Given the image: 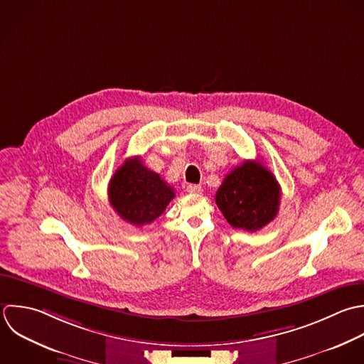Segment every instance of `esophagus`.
Returning a JSON list of instances; mask_svg holds the SVG:
<instances>
[{"label": "esophagus", "instance_id": "obj_1", "mask_svg": "<svg viewBox=\"0 0 364 364\" xmlns=\"http://www.w3.org/2000/svg\"><path fill=\"white\" fill-rule=\"evenodd\" d=\"M187 193H190V194H201L203 193V187L197 186V184H188L187 186Z\"/></svg>", "mask_w": 364, "mask_h": 364}]
</instances>
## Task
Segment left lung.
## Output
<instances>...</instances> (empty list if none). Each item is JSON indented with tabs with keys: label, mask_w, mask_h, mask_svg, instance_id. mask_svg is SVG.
Masks as SVG:
<instances>
[{
	"label": "left lung",
	"mask_w": 364,
	"mask_h": 364,
	"mask_svg": "<svg viewBox=\"0 0 364 364\" xmlns=\"http://www.w3.org/2000/svg\"><path fill=\"white\" fill-rule=\"evenodd\" d=\"M215 203L230 225L254 232L277 217L281 187L259 161L247 160L225 176Z\"/></svg>",
	"instance_id": "obj_1"
}]
</instances>
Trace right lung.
<instances>
[{
    "label": "right lung",
    "mask_w": 364,
    "mask_h": 364,
    "mask_svg": "<svg viewBox=\"0 0 364 364\" xmlns=\"http://www.w3.org/2000/svg\"><path fill=\"white\" fill-rule=\"evenodd\" d=\"M109 201L124 221L141 227L159 218L174 198V188L140 159L126 160L109 183Z\"/></svg>",
    "instance_id": "right-lung-1"
}]
</instances>
